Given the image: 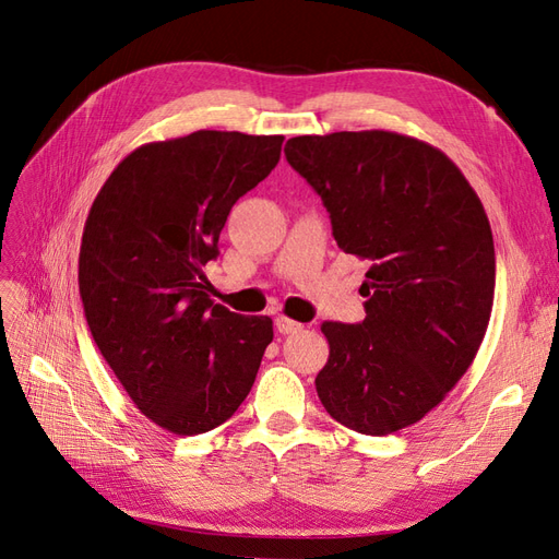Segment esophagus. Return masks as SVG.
Masks as SVG:
<instances>
[{
    "label": "esophagus",
    "instance_id": "1",
    "mask_svg": "<svg viewBox=\"0 0 559 559\" xmlns=\"http://www.w3.org/2000/svg\"><path fill=\"white\" fill-rule=\"evenodd\" d=\"M275 326H277V331L284 333V335L298 333V331L302 329V324H298V321H294V319H289V317H277V319H275Z\"/></svg>",
    "mask_w": 559,
    "mask_h": 559
}]
</instances>
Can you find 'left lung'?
Wrapping results in <instances>:
<instances>
[{
	"mask_svg": "<svg viewBox=\"0 0 559 559\" xmlns=\"http://www.w3.org/2000/svg\"><path fill=\"white\" fill-rule=\"evenodd\" d=\"M284 156L321 195L337 247L368 263L366 319L321 324L319 401L366 436L411 427L466 373L492 314L483 202L441 148L408 134H302Z\"/></svg>",
	"mask_w": 559,
	"mask_h": 559,
	"instance_id": "8db88e82",
	"label": "left lung"
}]
</instances>
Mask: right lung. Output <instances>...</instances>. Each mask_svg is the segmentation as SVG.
I'll return each mask as SVG.
<instances>
[{"label":"right lung","instance_id":"add662e5","mask_svg":"<svg viewBox=\"0 0 559 559\" xmlns=\"http://www.w3.org/2000/svg\"><path fill=\"white\" fill-rule=\"evenodd\" d=\"M282 142L198 130L144 144L116 165L83 226L79 292L93 341L132 403L173 433L224 425L273 343V319L218 306L202 267Z\"/></svg>","mask_w":559,"mask_h":559}]
</instances>
